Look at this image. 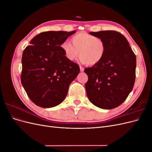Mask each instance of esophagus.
Listing matches in <instances>:
<instances>
[{
  "mask_svg": "<svg viewBox=\"0 0 152 152\" xmlns=\"http://www.w3.org/2000/svg\"><path fill=\"white\" fill-rule=\"evenodd\" d=\"M80 72H84V68L82 66H80Z\"/></svg>",
  "mask_w": 152,
  "mask_h": 152,
  "instance_id": "esophagus-1",
  "label": "esophagus"
}]
</instances>
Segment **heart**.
I'll list each match as a JSON object with an SVG mask.
<instances>
[{
    "label": "heart",
    "instance_id": "obj_1",
    "mask_svg": "<svg viewBox=\"0 0 152 152\" xmlns=\"http://www.w3.org/2000/svg\"><path fill=\"white\" fill-rule=\"evenodd\" d=\"M71 42L66 41L61 48L69 61H74L79 55L82 63L89 66L96 65L102 61L106 53L104 40L87 32H80L71 38Z\"/></svg>",
    "mask_w": 152,
    "mask_h": 152
}]
</instances>
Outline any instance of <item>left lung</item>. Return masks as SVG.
<instances>
[{"mask_svg":"<svg viewBox=\"0 0 152 152\" xmlns=\"http://www.w3.org/2000/svg\"><path fill=\"white\" fill-rule=\"evenodd\" d=\"M104 40L106 53L102 61L85 68L87 98L94 105L112 109L121 105L133 89L136 58L126 38L113 30L90 32Z\"/></svg>","mask_w":152,"mask_h":152,"instance_id":"8db88e82","label":"left lung"}]
</instances>
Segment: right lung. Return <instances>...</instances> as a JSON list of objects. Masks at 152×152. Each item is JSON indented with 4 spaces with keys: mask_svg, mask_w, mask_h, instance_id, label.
I'll return each instance as SVG.
<instances>
[{
    "mask_svg": "<svg viewBox=\"0 0 152 152\" xmlns=\"http://www.w3.org/2000/svg\"><path fill=\"white\" fill-rule=\"evenodd\" d=\"M75 32H42L23 50L21 84L31 102L39 107L51 108L62 103L69 86L79 74V66L69 61L61 48Z\"/></svg>",
    "mask_w": 152,
    "mask_h": 152,
    "instance_id": "right-lung-1",
    "label": "right lung"
}]
</instances>
